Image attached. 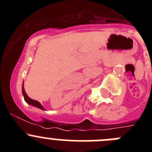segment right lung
Instances as JSON below:
<instances>
[{"label":"right lung","instance_id":"1","mask_svg":"<svg viewBox=\"0 0 152 152\" xmlns=\"http://www.w3.org/2000/svg\"><path fill=\"white\" fill-rule=\"evenodd\" d=\"M22 92H23V95L24 99H25L26 102H27V104H30L31 106H34V107H37V108H39V109H41V110H45V108L42 107V104H41L39 103V102H37V101L33 100V99H31V98H29L28 96H27L26 93V91H25V89H24V83L23 84Z\"/></svg>","mask_w":152,"mask_h":152}]
</instances>
